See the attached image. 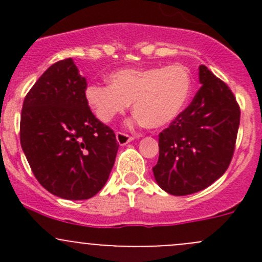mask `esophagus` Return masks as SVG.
<instances>
[{"instance_id":"esophagus-1","label":"esophagus","mask_w":262,"mask_h":262,"mask_svg":"<svg viewBox=\"0 0 262 262\" xmlns=\"http://www.w3.org/2000/svg\"><path fill=\"white\" fill-rule=\"evenodd\" d=\"M133 139V137L129 136V134L126 133H123V132H118V133H116V141H118V143L120 144V146H125L126 143L132 142Z\"/></svg>"}]
</instances>
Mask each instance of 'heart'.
Here are the masks:
<instances>
[{"instance_id":"obj_1","label":"heart","mask_w":262,"mask_h":262,"mask_svg":"<svg viewBox=\"0 0 262 262\" xmlns=\"http://www.w3.org/2000/svg\"><path fill=\"white\" fill-rule=\"evenodd\" d=\"M109 83H91L84 90L87 105L100 121L110 123L133 102L137 123L158 129L181 114L192 81L185 66L170 64L119 70L109 76Z\"/></svg>"}]
</instances>
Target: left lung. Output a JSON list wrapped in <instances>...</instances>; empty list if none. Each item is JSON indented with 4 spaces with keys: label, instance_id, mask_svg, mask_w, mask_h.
<instances>
[{
    "label": "left lung",
    "instance_id": "1",
    "mask_svg": "<svg viewBox=\"0 0 262 262\" xmlns=\"http://www.w3.org/2000/svg\"><path fill=\"white\" fill-rule=\"evenodd\" d=\"M199 81L191 104L158 136L153 175L176 196L200 191L226 172L238 133L241 110L229 87L203 64Z\"/></svg>",
    "mask_w": 262,
    "mask_h": 262
}]
</instances>
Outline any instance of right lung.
<instances>
[{"label":"right lung","instance_id":"right-lung-1","mask_svg":"<svg viewBox=\"0 0 262 262\" xmlns=\"http://www.w3.org/2000/svg\"><path fill=\"white\" fill-rule=\"evenodd\" d=\"M86 78L72 58L52 64L26 95L20 142L44 189L68 200H84L104 187L119 143L114 130L92 114Z\"/></svg>","mask_w":262,"mask_h":262}]
</instances>
